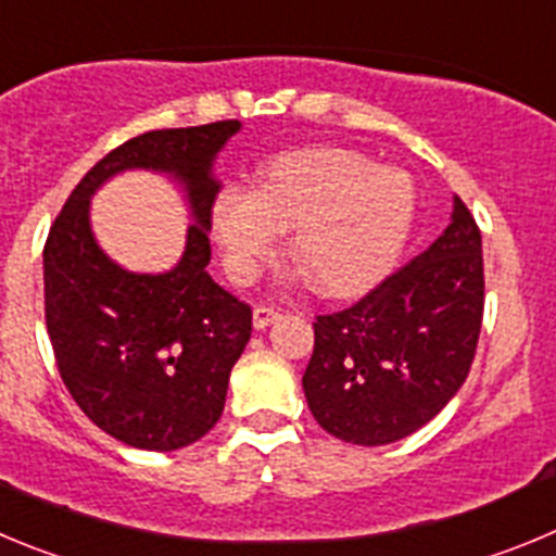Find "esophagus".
<instances>
[{"mask_svg":"<svg viewBox=\"0 0 556 556\" xmlns=\"http://www.w3.org/2000/svg\"><path fill=\"white\" fill-rule=\"evenodd\" d=\"M277 309L274 307H268V304H257V307H254V313H252V324H254V329H266V327H271L274 321H277Z\"/></svg>","mask_w":556,"mask_h":556,"instance_id":"obj_1","label":"esophagus"}]
</instances>
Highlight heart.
I'll use <instances>...</instances> for the list:
<instances>
[{"label": "heart", "mask_w": 556, "mask_h": 556, "mask_svg": "<svg viewBox=\"0 0 556 556\" xmlns=\"http://www.w3.org/2000/svg\"><path fill=\"white\" fill-rule=\"evenodd\" d=\"M415 207V182L402 168L377 166L354 149L309 147L268 160L254 191L224 185L210 204V227L232 282H254L290 229L296 277L313 279L321 296L346 299L396 266Z\"/></svg>", "instance_id": "heart-1"}]
</instances>
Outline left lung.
Listing matches in <instances>:
<instances>
[{"label": "left lung", "mask_w": 556, "mask_h": 556, "mask_svg": "<svg viewBox=\"0 0 556 556\" xmlns=\"http://www.w3.org/2000/svg\"><path fill=\"white\" fill-rule=\"evenodd\" d=\"M484 309L482 235L454 197L438 241L349 309L318 315L302 377L313 418L354 446L407 438L471 371Z\"/></svg>", "instance_id": "obj_1"}]
</instances>
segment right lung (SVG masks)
Wrapping results in <instances>:
<instances>
[{
  "label": "right lung",
  "mask_w": 556,
  "mask_h": 556,
  "mask_svg": "<svg viewBox=\"0 0 556 556\" xmlns=\"http://www.w3.org/2000/svg\"><path fill=\"white\" fill-rule=\"evenodd\" d=\"M241 122L154 129L104 154L79 179L43 249V296L54 359L68 393L110 438L147 452L191 446L216 427L252 309L213 282L210 204L216 157ZM124 170L180 185L194 224L178 266L160 275L118 267L98 247L90 199Z\"/></svg>",
  "instance_id": "1"
}]
</instances>
